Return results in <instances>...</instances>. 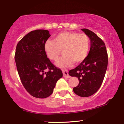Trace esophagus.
<instances>
[{
	"instance_id": "obj_1",
	"label": "esophagus",
	"mask_w": 124,
	"mask_h": 124,
	"mask_svg": "<svg viewBox=\"0 0 124 124\" xmlns=\"http://www.w3.org/2000/svg\"><path fill=\"white\" fill-rule=\"evenodd\" d=\"M62 72H63V76L65 78H70V75H69V72L67 70H62Z\"/></svg>"
}]
</instances>
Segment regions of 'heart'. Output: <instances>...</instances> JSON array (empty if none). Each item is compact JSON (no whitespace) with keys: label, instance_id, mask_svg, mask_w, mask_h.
Wrapping results in <instances>:
<instances>
[{"label":"heart","instance_id":"obj_1","mask_svg":"<svg viewBox=\"0 0 124 124\" xmlns=\"http://www.w3.org/2000/svg\"><path fill=\"white\" fill-rule=\"evenodd\" d=\"M44 51L50 60L57 61L63 50V57L56 62L59 67H65L80 63L86 58L90 48V39L86 34L74 32H61L54 41L47 40Z\"/></svg>","mask_w":124,"mask_h":124}]
</instances>
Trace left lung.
Wrapping results in <instances>:
<instances>
[{
	"mask_svg": "<svg viewBox=\"0 0 124 124\" xmlns=\"http://www.w3.org/2000/svg\"><path fill=\"white\" fill-rule=\"evenodd\" d=\"M91 41L90 52L86 58L69 74L78 78L79 83L73 88L75 94L81 97L90 96L97 92L104 78L108 54L104 42L95 33L88 29H81Z\"/></svg>",
	"mask_w": 124,
	"mask_h": 124,
	"instance_id": "8db88e82",
	"label": "left lung"
}]
</instances>
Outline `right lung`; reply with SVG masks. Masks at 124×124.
Segmentation results:
<instances>
[{"label": "right lung", "instance_id": "add662e5", "mask_svg": "<svg viewBox=\"0 0 124 124\" xmlns=\"http://www.w3.org/2000/svg\"><path fill=\"white\" fill-rule=\"evenodd\" d=\"M50 36L47 30L31 31L16 46L15 60L18 74L23 86L34 98L52 95L57 82L63 76L44 51V44Z\"/></svg>", "mask_w": 124, "mask_h": 124}]
</instances>
